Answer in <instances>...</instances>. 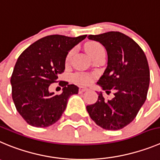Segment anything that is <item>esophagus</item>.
I'll return each mask as SVG.
<instances>
[{
  "mask_svg": "<svg viewBox=\"0 0 160 160\" xmlns=\"http://www.w3.org/2000/svg\"><path fill=\"white\" fill-rule=\"evenodd\" d=\"M88 90V88H87L85 87H80L79 88V92L80 93H83V92H86V91Z\"/></svg>",
  "mask_w": 160,
  "mask_h": 160,
  "instance_id": "esophagus-1",
  "label": "esophagus"
}]
</instances>
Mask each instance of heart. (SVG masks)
<instances>
[{
    "instance_id": "1",
    "label": "heart",
    "mask_w": 160,
    "mask_h": 160,
    "mask_svg": "<svg viewBox=\"0 0 160 160\" xmlns=\"http://www.w3.org/2000/svg\"><path fill=\"white\" fill-rule=\"evenodd\" d=\"M102 50H103V47L96 42H91L86 45V51L90 55L91 58ZM73 54H74V50H71L68 52L66 56V59H65L66 65L69 63ZM73 80H75V82L80 83V84H88L92 81V77L89 75H86V74H77V75L74 76Z\"/></svg>"
}]
</instances>
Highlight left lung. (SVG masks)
<instances>
[{
	"instance_id": "left-lung-1",
	"label": "left lung",
	"mask_w": 160,
	"mask_h": 160,
	"mask_svg": "<svg viewBox=\"0 0 160 160\" xmlns=\"http://www.w3.org/2000/svg\"><path fill=\"white\" fill-rule=\"evenodd\" d=\"M107 50V68L97 82L107 94L113 91L114 98L105 99L98 93L96 102L87 106L91 118L107 130H118L137 116L147 98L150 82L148 60L138 44L118 31L88 35Z\"/></svg>"
}]
</instances>
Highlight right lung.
<instances>
[{
    "label": "right lung",
    "instance_id": "add662e5",
    "mask_svg": "<svg viewBox=\"0 0 160 160\" xmlns=\"http://www.w3.org/2000/svg\"><path fill=\"white\" fill-rule=\"evenodd\" d=\"M87 35H53L40 38L19 55L11 77L12 96L19 114L31 126L48 127L58 122L78 87L61 81L62 93L50 92V84L65 68L69 50Z\"/></svg>",
    "mask_w": 160,
    "mask_h": 160
}]
</instances>
